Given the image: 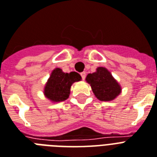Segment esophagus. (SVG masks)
<instances>
[{
  "label": "esophagus",
  "mask_w": 157,
  "mask_h": 157,
  "mask_svg": "<svg viewBox=\"0 0 157 157\" xmlns=\"http://www.w3.org/2000/svg\"><path fill=\"white\" fill-rule=\"evenodd\" d=\"M81 78H82V80H85V79H86V72H85V71H83V72H81Z\"/></svg>",
  "instance_id": "1"
}]
</instances>
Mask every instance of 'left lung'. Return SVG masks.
I'll return each instance as SVG.
<instances>
[{
    "instance_id": "left-lung-1",
    "label": "left lung",
    "mask_w": 157,
    "mask_h": 157,
    "mask_svg": "<svg viewBox=\"0 0 157 157\" xmlns=\"http://www.w3.org/2000/svg\"><path fill=\"white\" fill-rule=\"evenodd\" d=\"M90 84L94 95L101 101L115 99L121 92V87L105 67H98L95 72L88 74L86 78Z\"/></svg>"
}]
</instances>
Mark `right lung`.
<instances>
[{
    "label": "right lung",
    "instance_id": "1",
    "mask_svg": "<svg viewBox=\"0 0 157 157\" xmlns=\"http://www.w3.org/2000/svg\"><path fill=\"white\" fill-rule=\"evenodd\" d=\"M81 79V76L77 72L65 73L60 68H56L47 82L44 94L48 99L54 102L64 101L69 97L71 85Z\"/></svg>",
    "mask_w": 157,
    "mask_h": 157
}]
</instances>
